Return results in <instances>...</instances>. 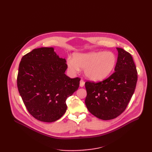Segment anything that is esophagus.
<instances>
[{
  "label": "esophagus",
  "mask_w": 152,
  "mask_h": 152,
  "mask_svg": "<svg viewBox=\"0 0 152 152\" xmlns=\"http://www.w3.org/2000/svg\"><path fill=\"white\" fill-rule=\"evenodd\" d=\"M84 84H85V82L84 81L83 79H81L80 81V86L82 87H84Z\"/></svg>",
  "instance_id": "1"
}]
</instances>
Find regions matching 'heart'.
Segmentation results:
<instances>
[{
	"label": "heart",
	"mask_w": 152,
	"mask_h": 152,
	"mask_svg": "<svg viewBox=\"0 0 152 152\" xmlns=\"http://www.w3.org/2000/svg\"><path fill=\"white\" fill-rule=\"evenodd\" d=\"M68 68L72 73L84 69L85 75L93 81L103 80L112 72L117 63V57L112 52L77 53L73 58H67Z\"/></svg>",
	"instance_id": "b5f03b06"
}]
</instances>
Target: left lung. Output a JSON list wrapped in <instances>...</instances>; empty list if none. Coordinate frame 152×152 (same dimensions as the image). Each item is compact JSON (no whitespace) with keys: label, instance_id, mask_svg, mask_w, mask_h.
I'll use <instances>...</instances> for the list:
<instances>
[{"label":"left lung","instance_id":"8db88e82","mask_svg":"<svg viewBox=\"0 0 152 152\" xmlns=\"http://www.w3.org/2000/svg\"><path fill=\"white\" fill-rule=\"evenodd\" d=\"M115 72L107 79L87 81L86 105L91 113L102 120H112L123 113L134 94L137 80L136 67L130 53L117 48Z\"/></svg>","mask_w":152,"mask_h":152}]
</instances>
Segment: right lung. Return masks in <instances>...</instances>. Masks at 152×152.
<instances>
[{
	"label": "right lung",
	"instance_id": "obj_1",
	"mask_svg": "<svg viewBox=\"0 0 152 152\" xmlns=\"http://www.w3.org/2000/svg\"><path fill=\"white\" fill-rule=\"evenodd\" d=\"M66 59L53 48L32 50L21 58L17 77L18 91L28 112L37 120L53 122L67 108L66 99L79 87L80 79L65 73Z\"/></svg>",
	"mask_w": 152,
	"mask_h": 152
}]
</instances>
